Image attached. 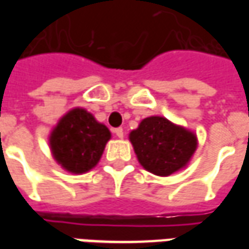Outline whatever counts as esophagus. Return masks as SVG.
I'll return each instance as SVG.
<instances>
[{"label":"esophagus","mask_w":249,"mask_h":249,"mask_svg":"<svg viewBox=\"0 0 249 249\" xmlns=\"http://www.w3.org/2000/svg\"><path fill=\"white\" fill-rule=\"evenodd\" d=\"M114 133H116V136H117L119 139H123V137H124V130H123V128H116V129H114Z\"/></svg>","instance_id":"1"}]
</instances>
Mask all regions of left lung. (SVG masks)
Masks as SVG:
<instances>
[{"label": "left lung", "mask_w": 249, "mask_h": 249, "mask_svg": "<svg viewBox=\"0 0 249 249\" xmlns=\"http://www.w3.org/2000/svg\"><path fill=\"white\" fill-rule=\"evenodd\" d=\"M129 140L141 165L157 176H169L185 167L197 146L192 132L160 116L142 120Z\"/></svg>", "instance_id": "obj_1"}]
</instances>
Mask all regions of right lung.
I'll list each match as a JSON object with an SVG mask.
<instances>
[{
    "label": "right lung",
    "instance_id": "add662e5",
    "mask_svg": "<svg viewBox=\"0 0 249 249\" xmlns=\"http://www.w3.org/2000/svg\"><path fill=\"white\" fill-rule=\"evenodd\" d=\"M110 132L96 121L85 109L76 108L66 113L51 135L53 156L71 173H84L96 167Z\"/></svg>",
    "mask_w": 249,
    "mask_h": 249
}]
</instances>
